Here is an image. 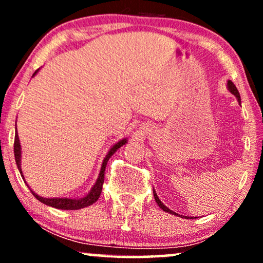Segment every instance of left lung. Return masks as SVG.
Instances as JSON below:
<instances>
[{
  "label": "left lung",
  "mask_w": 263,
  "mask_h": 263,
  "mask_svg": "<svg viewBox=\"0 0 263 263\" xmlns=\"http://www.w3.org/2000/svg\"><path fill=\"white\" fill-rule=\"evenodd\" d=\"M228 88L230 89V92L232 93L233 96H236L237 97V100H238V103L240 104V96H239V92H238V89H237V87L235 86V84H233V82L231 81V80H229L228 81ZM153 195H154V199H156V202L158 203V206H159L161 210L163 211H165V212H167V213H170V214H175V215H178L177 213H175V212H172L171 210H168V208L165 206V204L161 202V201L159 200V197H158V195H157V193L154 192L153 190Z\"/></svg>",
  "instance_id": "1"
}]
</instances>
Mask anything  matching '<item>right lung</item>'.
Wrapping results in <instances>:
<instances>
[{"instance_id": "add662e5", "label": "right lung", "mask_w": 263, "mask_h": 263, "mask_svg": "<svg viewBox=\"0 0 263 263\" xmlns=\"http://www.w3.org/2000/svg\"><path fill=\"white\" fill-rule=\"evenodd\" d=\"M37 71L38 70H35L33 75L37 74ZM15 127H16V125H15ZM125 142H127V139L121 140V141H118L116 145H114L112 148L109 151L107 156L104 158V161H103V164H102V168H100L99 177H98V179H97L96 184L92 186L91 192H89L85 197H82V199H45V197H42V196L37 195V194L32 192V190H31V193L33 194L35 199L41 201V202H43L44 204H48V206H51L53 208H59V210H67V211L80 210V208L91 206L92 203H95L96 201L99 199L100 193H102V190H103L104 172H105V167H106L107 161H109L111 156H112V154L116 152V151L120 148L121 146H123ZM14 157H15L16 166H17V168H19L20 174H21V176H23V178H24L23 171H21V166H20L21 147H20V141H19V136H17V133H15V139H14Z\"/></svg>"}]
</instances>
